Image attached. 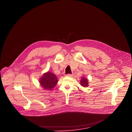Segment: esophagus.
I'll list each match as a JSON object with an SVG mask.
<instances>
[{"mask_svg": "<svg viewBox=\"0 0 132 132\" xmlns=\"http://www.w3.org/2000/svg\"><path fill=\"white\" fill-rule=\"evenodd\" d=\"M73 76L72 74H70V73H68L67 75H66V76L67 77H72Z\"/></svg>", "mask_w": 132, "mask_h": 132, "instance_id": "esophagus-1", "label": "esophagus"}]
</instances>
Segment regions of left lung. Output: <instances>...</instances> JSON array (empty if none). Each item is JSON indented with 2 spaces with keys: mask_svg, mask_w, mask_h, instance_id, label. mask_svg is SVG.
Returning a JSON list of instances; mask_svg holds the SVG:
<instances>
[{
  "mask_svg": "<svg viewBox=\"0 0 132 132\" xmlns=\"http://www.w3.org/2000/svg\"><path fill=\"white\" fill-rule=\"evenodd\" d=\"M81 85L83 86L84 87H86L88 86V79L85 77H83L81 81H80Z\"/></svg>",
  "mask_w": 132,
  "mask_h": 132,
  "instance_id": "left-lung-1",
  "label": "left lung"
}]
</instances>
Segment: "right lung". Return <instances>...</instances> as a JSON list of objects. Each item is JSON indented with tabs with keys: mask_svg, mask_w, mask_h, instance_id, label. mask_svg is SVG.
Masks as SVG:
<instances>
[{
	"mask_svg": "<svg viewBox=\"0 0 132 132\" xmlns=\"http://www.w3.org/2000/svg\"><path fill=\"white\" fill-rule=\"evenodd\" d=\"M58 79L56 75L51 72H47L43 75L40 78V83L41 86L45 89L51 90L57 84Z\"/></svg>",
	"mask_w": 132,
	"mask_h": 132,
	"instance_id": "1",
	"label": "right lung"
}]
</instances>
